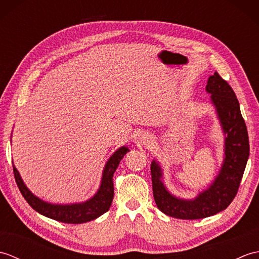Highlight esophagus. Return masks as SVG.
I'll return each mask as SVG.
<instances>
[{
	"label": "esophagus",
	"mask_w": 259,
	"mask_h": 259,
	"mask_svg": "<svg viewBox=\"0 0 259 259\" xmlns=\"http://www.w3.org/2000/svg\"><path fill=\"white\" fill-rule=\"evenodd\" d=\"M140 141L142 145H150V144H152V138H151V136L145 134L140 137Z\"/></svg>",
	"instance_id": "1"
}]
</instances>
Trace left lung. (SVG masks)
I'll list each match as a JSON object with an SVG mask.
<instances>
[{
	"mask_svg": "<svg viewBox=\"0 0 259 259\" xmlns=\"http://www.w3.org/2000/svg\"><path fill=\"white\" fill-rule=\"evenodd\" d=\"M206 92L210 95V103L224 134V160L214 179L195 198L185 199L167 189L160 162L156 159L151 161L156 205L159 210L174 218L201 219L226 209L237 194L249 157L248 133L232 88L214 72L208 78Z\"/></svg>",
	"mask_w": 259,
	"mask_h": 259,
	"instance_id": "obj_1",
	"label": "left lung"
}]
</instances>
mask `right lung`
Masks as SVG:
<instances>
[{
  "label": "right lung",
  "instance_id": "add662e5",
  "mask_svg": "<svg viewBox=\"0 0 259 259\" xmlns=\"http://www.w3.org/2000/svg\"><path fill=\"white\" fill-rule=\"evenodd\" d=\"M126 152H129V148L122 146L110 156L108 161L104 164L99 189L91 198L82 202L51 203L45 201L27 188L23 179L21 178L18 169L13 164L14 177L22 196L38 213L65 224L88 223L107 212L111 206L114 194L113 174L117 170L121 159L123 158Z\"/></svg>",
  "mask_w": 259,
  "mask_h": 259
}]
</instances>
